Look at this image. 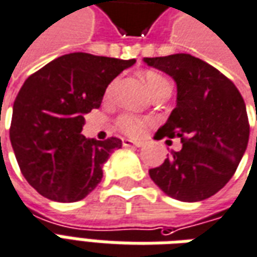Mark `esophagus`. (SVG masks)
<instances>
[{"instance_id": "34e87169", "label": "esophagus", "mask_w": 257, "mask_h": 257, "mask_svg": "<svg viewBox=\"0 0 257 257\" xmlns=\"http://www.w3.org/2000/svg\"><path fill=\"white\" fill-rule=\"evenodd\" d=\"M122 145L125 147H139V143L134 141H129V139H123Z\"/></svg>"}]
</instances>
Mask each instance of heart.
Returning <instances> with one entry per match:
<instances>
[{"label":"heart","mask_w":257,"mask_h":257,"mask_svg":"<svg viewBox=\"0 0 257 257\" xmlns=\"http://www.w3.org/2000/svg\"><path fill=\"white\" fill-rule=\"evenodd\" d=\"M145 80H146V85L149 87V90L152 91V94L163 90L166 87H170V82L161 73L154 72V71H147L145 73ZM116 83H118V79H114L108 85V87H107L105 96H111V93L115 89ZM115 125L116 128L119 129L121 132H123V134L135 136V135H139L143 131L145 125H146V119H143L141 116L132 115V114H123V115L116 118Z\"/></svg>","instance_id":"1"}]
</instances>
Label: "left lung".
I'll use <instances>...</instances> for the list:
<instances>
[{"label":"left lung","mask_w":257,"mask_h":257,"mask_svg":"<svg viewBox=\"0 0 257 257\" xmlns=\"http://www.w3.org/2000/svg\"><path fill=\"white\" fill-rule=\"evenodd\" d=\"M145 62L172 76L178 89L177 107L154 139L179 138L182 143L179 152L172 150L161 166L149 170L150 178L182 202L213 196L232 178L246 150L249 121L241 93L218 69L191 54Z\"/></svg>","instance_id":"8db88e82"}]
</instances>
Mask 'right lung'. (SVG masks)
<instances>
[{
  "label": "right lung",
  "mask_w": 257,
  "mask_h": 257,
  "mask_svg": "<svg viewBox=\"0 0 257 257\" xmlns=\"http://www.w3.org/2000/svg\"><path fill=\"white\" fill-rule=\"evenodd\" d=\"M134 64L72 53L25 80L14 103L10 138L23 177L41 196L69 203L100 184L103 164L122 142L86 139L80 134L83 115L100 107L111 80Z\"/></svg>",
  "instance_id": "1"
}]
</instances>
